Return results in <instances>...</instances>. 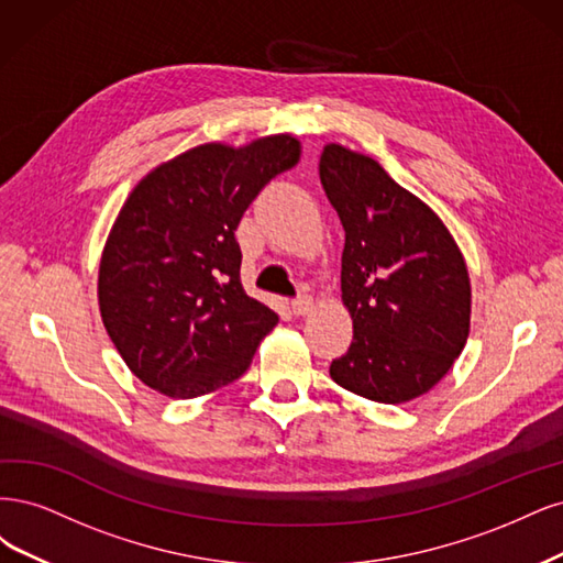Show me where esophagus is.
<instances>
[{
  "label": "esophagus",
  "instance_id": "obj_1",
  "mask_svg": "<svg viewBox=\"0 0 563 563\" xmlns=\"http://www.w3.org/2000/svg\"><path fill=\"white\" fill-rule=\"evenodd\" d=\"M311 308H313V299L311 297H299V299L292 301V313L295 316L311 313Z\"/></svg>",
  "mask_w": 563,
  "mask_h": 563
}]
</instances>
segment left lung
Returning <instances> with one entry per match:
<instances>
[{
    "mask_svg": "<svg viewBox=\"0 0 563 563\" xmlns=\"http://www.w3.org/2000/svg\"><path fill=\"white\" fill-rule=\"evenodd\" d=\"M320 183L346 231L341 299L353 318L341 388L384 405L428 393L470 332V276L444 222L365 154L328 144Z\"/></svg>",
    "mask_w": 563,
    "mask_h": 563,
    "instance_id": "left-lung-1",
    "label": "left lung"
}]
</instances>
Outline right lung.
<instances>
[{
    "label": "right lung",
    "instance_id": "obj_1",
    "mask_svg": "<svg viewBox=\"0 0 563 563\" xmlns=\"http://www.w3.org/2000/svg\"><path fill=\"white\" fill-rule=\"evenodd\" d=\"M299 154L287 133L243 147L208 142L161 163L125 198L102 250L98 301L144 386L189 400L245 374L278 316L245 295L233 233Z\"/></svg>",
    "mask_w": 563,
    "mask_h": 563
}]
</instances>
